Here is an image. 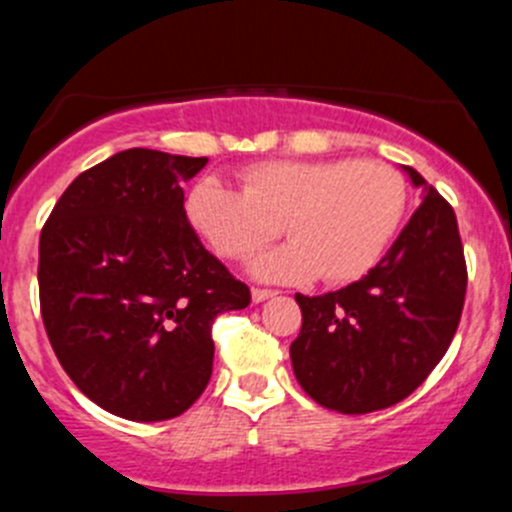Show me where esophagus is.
Instances as JSON below:
<instances>
[{
    "mask_svg": "<svg viewBox=\"0 0 512 512\" xmlns=\"http://www.w3.org/2000/svg\"><path fill=\"white\" fill-rule=\"evenodd\" d=\"M273 296H276V291H273V288H254V291H251L254 303H261V301H266V298H273Z\"/></svg>",
    "mask_w": 512,
    "mask_h": 512,
    "instance_id": "esophagus-1",
    "label": "esophagus"
}]
</instances>
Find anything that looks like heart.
Returning <instances> with one entry per match:
<instances>
[{
    "instance_id": "b5f03b06",
    "label": "heart",
    "mask_w": 512,
    "mask_h": 512,
    "mask_svg": "<svg viewBox=\"0 0 512 512\" xmlns=\"http://www.w3.org/2000/svg\"><path fill=\"white\" fill-rule=\"evenodd\" d=\"M244 191L206 176L186 199L191 226L229 261H246L278 236L291 244L258 258L254 273L271 281L328 286L366 276L396 236L408 189L383 161L276 159L241 171Z\"/></svg>"
}]
</instances>
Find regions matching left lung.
Returning a JSON list of instances; mask_svg holds the SVG:
<instances>
[{
    "label": "left lung",
    "instance_id": "obj_1",
    "mask_svg": "<svg viewBox=\"0 0 512 512\" xmlns=\"http://www.w3.org/2000/svg\"><path fill=\"white\" fill-rule=\"evenodd\" d=\"M423 201L388 254L351 286L296 293L301 333L291 363L303 391L328 411L361 416L411 396L448 351L468 268L455 211L406 166Z\"/></svg>",
    "mask_w": 512,
    "mask_h": 512
}]
</instances>
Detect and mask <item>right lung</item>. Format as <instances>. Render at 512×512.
<instances>
[{
	"mask_svg": "<svg viewBox=\"0 0 512 512\" xmlns=\"http://www.w3.org/2000/svg\"><path fill=\"white\" fill-rule=\"evenodd\" d=\"M206 156L119 151L79 174L39 236L49 343L86 398L129 421H169L206 391L211 323L251 291L204 249L184 189Z\"/></svg>",
	"mask_w": 512,
	"mask_h": 512,
	"instance_id": "right-lung-1",
	"label": "right lung"
}]
</instances>
